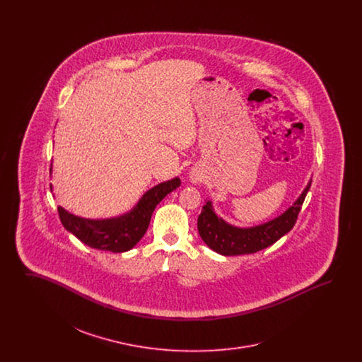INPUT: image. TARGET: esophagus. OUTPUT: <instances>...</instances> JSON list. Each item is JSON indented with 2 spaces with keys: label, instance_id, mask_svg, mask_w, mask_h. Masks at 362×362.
<instances>
[{
  "label": "esophagus",
  "instance_id": "esophagus-1",
  "mask_svg": "<svg viewBox=\"0 0 362 362\" xmlns=\"http://www.w3.org/2000/svg\"><path fill=\"white\" fill-rule=\"evenodd\" d=\"M194 179H195V177H194Z\"/></svg>",
  "mask_w": 362,
  "mask_h": 362
}]
</instances>
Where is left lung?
Returning a JSON list of instances; mask_svg holds the SVG:
<instances>
[{
    "label": "left lung",
    "instance_id": "left-lung-1",
    "mask_svg": "<svg viewBox=\"0 0 362 362\" xmlns=\"http://www.w3.org/2000/svg\"><path fill=\"white\" fill-rule=\"evenodd\" d=\"M312 179L300 197L281 216L263 224L240 228L228 224L214 211L211 201H206L198 216V232L209 248L224 257L255 254L274 244L292 229L301 205L310 191Z\"/></svg>",
    "mask_w": 362,
    "mask_h": 362
}]
</instances>
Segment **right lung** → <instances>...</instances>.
<instances>
[{
    "label": "right lung",
    "instance_id": "obj_1",
    "mask_svg": "<svg viewBox=\"0 0 362 362\" xmlns=\"http://www.w3.org/2000/svg\"><path fill=\"white\" fill-rule=\"evenodd\" d=\"M179 186V177L163 182L153 189H148L130 211L112 218H84L71 214L62 206H58V214L65 229L90 248L111 252H126L132 250L145 235L155 207ZM50 187L52 189V186Z\"/></svg>",
    "mask_w": 362,
    "mask_h": 362
}]
</instances>
